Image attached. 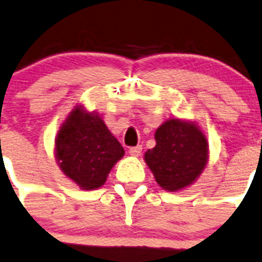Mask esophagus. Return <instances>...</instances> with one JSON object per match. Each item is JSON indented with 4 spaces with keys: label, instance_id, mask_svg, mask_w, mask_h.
I'll use <instances>...</instances> for the list:
<instances>
[{
    "label": "esophagus",
    "instance_id": "1",
    "mask_svg": "<svg viewBox=\"0 0 262 262\" xmlns=\"http://www.w3.org/2000/svg\"><path fill=\"white\" fill-rule=\"evenodd\" d=\"M142 151V146L141 145H137V146H133V148L129 149V155L133 156V157H138V156L141 155Z\"/></svg>",
    "mask_w": 262,
    "mask_h": 262
}]
</instances>
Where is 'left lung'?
<instances>
[{
    "mask_svg": "<svg viewBox=\"0 0 262 262\" xmlns=\"http://www.w3.org/2000/svg\"><path fill=\"white\" fill-rule=\"evenodd\" d=\"M156 146L144 160L156 182L168 192L193 185L209 161V144L194 121L169 118L157 127Z\"/></svg>",
    "mask_w": 262,
    "mask_h": 262,
    "instance_id": "1",
    "label": "left lung"
}]
</instances>
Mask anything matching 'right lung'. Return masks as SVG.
I'll return each instance as SVG.
<instances>
[{"label":"right lung","instance_id":"add662e5","mask_svg":"<svg viewBox=\"0 0 262 262\" xmlns=\"http://www.w3.org/2000/svg\"><path fill=\"white\" fill-rule=\"evenodd\" d=\"M125 150L97 112L76 105L54 140V157L61 172L82 190L104 185Z\"/></svg>","mask_w":262,"mask_h":262}]
</instances>
